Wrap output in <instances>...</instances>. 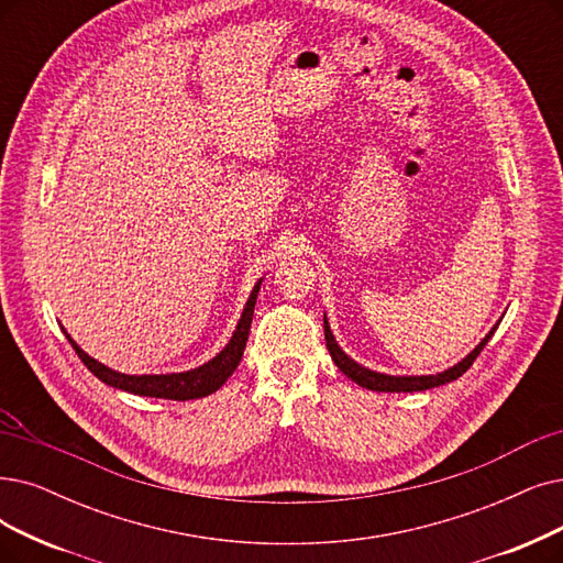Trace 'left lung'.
<instances>
[{"mask_svg": "<svg viewBox=\"0 0 563 563\" xmlns=\"http://www.w3.org/2000/svg\"><path fill=\"white\" fill-rule=\"evenodd\" d=\"M323 330H325V344H328V351H330V355L334 360V365L340 367L351 380H355L357 386H363L367 390H376V393H416V390H427V388H434V386H443V384H448V380L460 378L471 365H474V360L481 355V351L489 342V336L494 334V330H497V325L489 330V334L485 336V340L474 351H471L462 360V363H457L455 367L445 369L441 374H434V376H388V374L369 372L365 367H360L357 363H353V360L340 346H336L328 321H323Z\"/></svg>", "mask_w": 563, "mask_h": 563, "instance_id": "1", "label": "left lung"}]
</instances>
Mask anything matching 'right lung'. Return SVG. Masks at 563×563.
<instances>
[{
  "mask_svg": "<svg viewBox=\"0 0 563 563\" xmlns=\"http://www.w3.org/2000/svg\"><path fill=\"white\" fill-rule=\"evenodd\" d=\"M258 286L261 282L254 286L250 300H246V307L242 311V319L231 336L229 346L223 349L217 357H212L208 365L185 372V374H154V376H129V374H120L112 372L108 367H103L101 363H97L95 357H89L69 334V342L76 349L78 357L85 363V367L92 372L97 378H101L103 384L120 388L133 395H145V397H164V399H175V401H185V399H200L206 395L217 393L227 378L235 372V367L240 365L244 346H246V336H250V328H252V319H254V305H256V296H258Z\"/></svg>",
  "mask_w": 563,
  "mask_h": 563,
  "instance_id": "right-lung-1",
  "label": "right lung"
}]
</instances>
